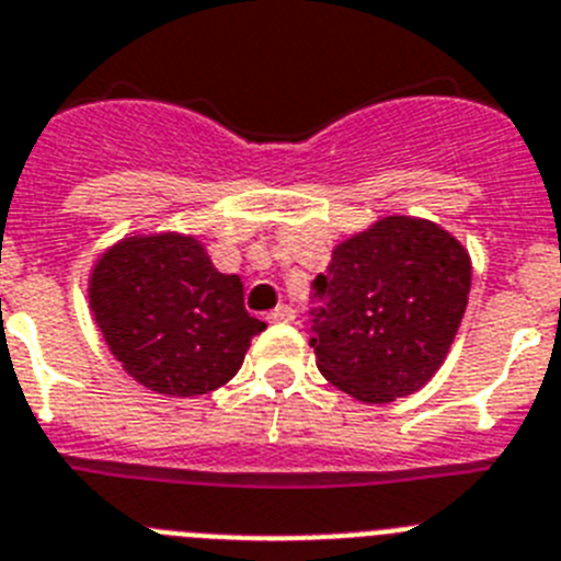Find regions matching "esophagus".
<instances>
[{
  "instance_id": "esophagus-1",
  "label": "esophagus",
  "mask_w": 561,
  "mask_h": 561,
  "mask_svg": "<svg viewBox=\"0 0 561 561\" xmlns=\"http://www.w3.org/2000/svg\"><path fill=\"white\" fill-rule=\"evenodd\" d=\"M294 319L296 313L290 305H279V308H274L271 313H267V321H271V324H290Z\"/></svg>"
}]
</instances>
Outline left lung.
<instances>
[{"label": "left lung", "mask_w": 561, "mask_h": 561, "mask_svg": "<svg viewBox=\"0 0 561 561\" xmlns=\"http://www.w3.org/2000/svg\"><path fill=\"white\" fill-rule=\"evenodd\" d=\"M310 287L319 373L358 401L387 403L440 369L469 305L471 260L435 222L387 217L341 242Z\"/></svg>", "instance_id": "obj_1"}]
</instances>
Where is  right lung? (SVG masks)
Here are the masks:
<instances>
[{"label": "right lung", "mask_w": 561, "mask_h": 561, "mask_svg": "<svg viewBox=\"0 0 561 561\" xmlns=\"http://www.w3.org/2000/svg\"><path fill=\"white\" fill-rule=\"evenodd\" d=\"M90 305L112 355L160 396H206L231 381L265 321L240 276L220 274L192 237H129L92 271Z\"/></svg>", "instance_id": "add662e5"}]
</instances>
